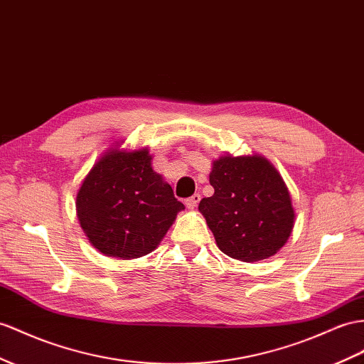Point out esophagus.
Wrapping results in <instances>:
<instances>
[{
  "label": "esophagus",
  "mask_w": 364,
  "mask_h": 364,
  "mask_svg": "<svg viewBox=\"0 0 364 364\" xmlns=\"http://www.w3.org/2000/svg\"><path fill=\"white\" fill-rule=\"evenodd\" d=\"M200 200H201V197H200V193H195V195H192L191 198H188L186 200V206H188V209H191V210H193L195 208L198 206V203H200Z\"/></svg>",
  "instance_id": "esophagus-1"
}]
</instances>
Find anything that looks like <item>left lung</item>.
<instances>
[{"label":"left lung","mask_w":364,"mask_h":364,"mask_svg":"<svg viewBox=\"0 0 364 364\" xmlns=\"http://www.w3.org/2000/svg\"><path fill=\"white\" fill-rule=\"evenodd\" d=\"M213 195L200 201L223 254L245 263L274 257L291 237L295 210L283 176L263 155H221L212 161Z\"/></svg>","instance_id":"8db88e82"}]
</instances>
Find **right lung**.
<instances>
[{
    "label": "right lung",
    "mask_w": 364,
    "mask_h": 364,
    "mask_svg": "<svg viewBox=\"0 0 364 364\" xmlns=\"http://www.w3.org/2000/svg\"><path fill=\"white\" fill-rule=\"evenodd\" d=\"M75 206L90 245L121 259L151 254L184 210L171 184L152 169L149 149H121L118 143L92 166Z\"/></svg>",
    "instance_id": "1"
}]
</instances>
